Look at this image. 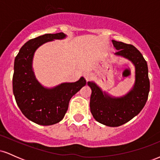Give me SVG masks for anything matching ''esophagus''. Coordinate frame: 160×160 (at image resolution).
Returning a JSON list of instances; mask_svg holds the SVG:
<instances>
[{"label": "esophagus", "mask_w": 160, "mask_h": 160, "mask_svg": "<svg viewBox=\"0 0 160 160\" xmlns=\"http://www.w3.org/2000/svg\"><path fill=\"white\" fill-rule=\"evenodd\" d=\"M84 78H85L86 81H89L92 79V75L90 73H86V74H84Z\"/></svg>", "instance_id": "34e87169"}]
</instances>
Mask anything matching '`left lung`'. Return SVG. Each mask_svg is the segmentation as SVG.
Segmentation results:
<instances>
[{
	"label": "left lung",
	"instance_id": "obj_1",
	"mask_svg": "<svg viewBox=\"0 0 160 160\" xmlns=\"http://www.w3.org/2000/svg\"><path fill=\"white\" fill-rule=\"evenodd\" d=\"M117 49L116 55L132 62L135 67V83L127 95L121 98H112L103 93L95 82H88L92 89L90 111L95 120L111 127H117L131 120L140 113L148 100L150 80L147 62L133 45L113 40Z\"/></svg>",
	"mask_w": 160,
	"mask_h": 160
}]
</instances>
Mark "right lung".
Instances as JSON below:
<instances>
[{"mask_svg":"<svg viewBox=\"0 0 160 160\" xmlns=\"http://www.w3.org/2000/svg\"><path fill=\"white\" fill-rule=\"evenodd\" d=\"M64 33L46 34L24 44L16 56L12 91L18 107L28 120L42 126L60 122L68 108L70 99L86 85L84 78L75 82H65L53 89L43 87L34 77L32 58L40 45L54 39H62Z\"/></svg>","mask_w":160,"mask_h":160,"instance_id":"obj_1","label":"right lung"}]
</instances>
